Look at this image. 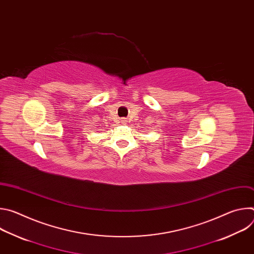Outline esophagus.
<instances>
[{"mask_svg": "<svg viewBox=\"0 0 254 254\" xmlns=\"http://www.w3.org/2000/svg\"><path fill=\"white\" fill-rule=\"evenodd\" d=\"M122 123H124V124L127 123V122H126V119H122Z\"/></svg>", "mask_w": 254, "mask_h": 254, "instance_id": "obj_1", "label": "esophagus"}]
</instances>
